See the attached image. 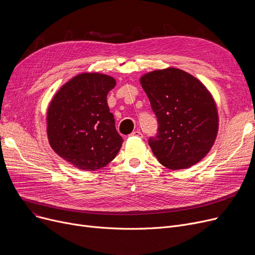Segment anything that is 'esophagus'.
I'll list each match as a JSON object with an SVG mask.
<instances>
[{
	"label": "esophagus",
	"mask_w": 255,
	"mask_h": 255,
	"mask_svg": "<svg viewBox=\"0 0 255 255\" xmlns=\"http://www.w3.org/2000/svg\"><path fill=\"white\" fill-rule=\"evenodd\" d=\"M130 135L131 136H136V137H142V133L139 130H135V131H133Z\"/></svg>",
	"instance_id": "esophagus-1"
}]
</instances>
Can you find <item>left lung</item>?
<instances>
[{"label": "left lung", "instance_id": "1", "mask_svg": "<svg viewBox=\"0 0 255 255\" xmlns=\"http://www.w3.org/2000/svg\"><path fill=\"white\" fill-rule=\"evenodd\" d=\"M140 84L157 118L153 154L170 169L188 168L211 150L218 131L216 104L206 87L177 68L146 73Z\"/></svg>", "mask_w": 255, "mask_h": 255}]
</instances>
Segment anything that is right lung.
I'll return each instance as SVG.
<instances>
[{"instance_id": "right-lung-1", "label": "right lung", "mask_w": 255, "mask_h": 255, "mask_svg": "<svg viewBox=\"0 0 255 255\" xmlns=\"http://www.w3.org/2000/svg\"><path fill=\"white\" fill-rule=\"evenodd\" d=\"M116 80L105 74L83 73L66 83L47 111L48 140L59 156L83 170L109 164L124 139L107 105Z\"/></svg>"}]
</instances>
